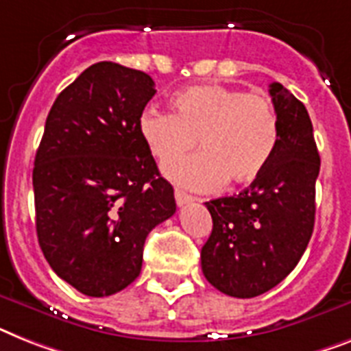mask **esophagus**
<instances>
[{
  "mask_svg": "<svg viewBox=\"0 0 351 351\" xmlns=\"http://www.w3.org/2000/svg\"><path fill=\"white\" fill-rule=\"evenodd\" d=\"M192 201V195H188V193H184L182 190H178V188H176V202H178V206H184V204H188V202Z\"/></svg>",
  "mask_w": 351,
  "mask_h": 351,
  "instance_id": "34e87169",
  "label": "esophagus"
}]
</instances>
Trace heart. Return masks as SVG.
<instances>
[{"label": "heart", "instance_id": "heart-1", "mask_svg": "<svg viewBox=\"0 0 351 351\" xmlns=\"http://www.w3.org/2000/svg\"><path fill=\"white\" fill-rule=\"evenodd\" d=\"M173 112L149 109L140 129L159 163H172L199 145L202 152L165 169L182 186L211 192L247 184L267 169L280 140L271 97L221 84L193 86L172 98Z\"/></svg>", "mask_w": 351, "mask_h": 351}]
</instances>
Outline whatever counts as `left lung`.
Listing matches in <instances>:
<instances>
[{"mask_svg": "<svg viewBox=\"0 0 351 351\" xmlns=\"http://www.w3.org/2000/svg\"><path fill=\"white\" fill-rule=\"evenodd\" d=\"M280 140L267 169L239 195L206 202L213 230L201 251L217 291L254 298L285 280L314 231L319 152L305 106L282 84L269 86Z\"/></svg>", "mask_w": 351, "mask_h": 351, "instance_id": "8db88e82", "label": "left lung"}]
</instances>
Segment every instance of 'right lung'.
<instances>
[{
  "instance_id": "add662e5",
  "label": "right lung",
  "mask_w": 351,
  "mask_h": 351,
  "mask_svg": "<svg viewBox=\"0 0 351 351\" xmlns=\"http://www.w3.org/2000/svg\"><path fill=\"white\" fill-rule=\"evenodd\" d=\"M154 95L143 71L97 62L46 118L32 176L37 239L55 274L86 296L134 282L147 234L176 213L140 129Z\"/></svg>"
}]
</instances>
